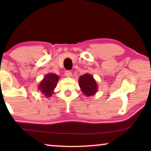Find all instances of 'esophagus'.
<instances>
[{"label": "esophagus", "instance_id": "1", "mask_svg": "<svg viewBox=\"0 0 151 151\" xmlns=\"http://www.w3.org/2000/svg\"><path fill=\"white\" fill-rule=\"evenodd\" d=\"M65 76H67V77H71L72 76V72L71 71H69V70H67V71H65Z\"/></svg>", "mask_w": 151, "mask_h": 151}]
</instances>
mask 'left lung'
Masks as SVG:
<instances>
[{
    "mask_svg": "<svg viewBox=\"0 0 151 151\" xmlns=\"http://www.w3.org/2000/svg\"><path fill=\"white\" fill-rule=\"evenodd\" d=\"M79 86L81 91L86 96H91L98 91L96 82L90 74L86 73L79 78Z\"/></svg>",
    "mask_w": 151,
    "mask_h": 151,
    "instance_id": "obj_1",
    "label": "left lung"
}]
</instances>
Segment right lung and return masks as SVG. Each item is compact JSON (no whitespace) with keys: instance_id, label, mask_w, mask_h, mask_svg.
<instances>
[{"instance_id":"right-lung-1","label":"right lung","mask_w":151,"mask_h":151,"mask_svg":"<svg viewBox=\"0 0 151 151\" xmlns=\"http://www.w3.org/2000/svg\"><path fill=\"white\" fill-rule=\"evenodd\" d=\"M58 76L55 74L49 73L45 76L42 81L40 82L38 86L39 90L45 95L47 98H49L53 93V90L57 85L58 81Z\"/></svg>"}]
</instances>
